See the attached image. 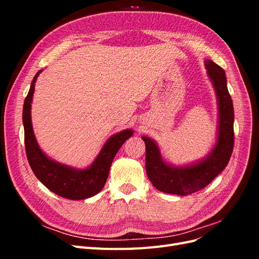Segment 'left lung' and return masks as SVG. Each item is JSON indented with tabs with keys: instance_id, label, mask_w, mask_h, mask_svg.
<instances>
[{
	"instance_id": "obj_1",
	"label": "left lung",
	"mask_w": 259,
	"mask_h": 259,
	"mask_svg": "<svg viewBox=\"0 0 259 259\" xmlns=\"http://www.w3.org/2000/svg\"><path fill=\"white\" fill-rule=\"evenodd\" d=\"M205 66L209 79L216 90L219 106L218 139L208 158L194 165L173 167L164 162L153 140L143 137L146 145V171L156 189L165 193L186 195L206 187L227 166L234 145L233 105L227 89L224 69L211 60Z\"/></svg>"
}]
</instances>
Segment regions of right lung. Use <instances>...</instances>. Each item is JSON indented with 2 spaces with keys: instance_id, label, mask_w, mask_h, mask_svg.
Wrapping results in <instances>:
<instances>
[{
  "instance_id": "right-lung-1",
  "label": "right lung",
  "mask_w": 259,
  "mask_h": 259,
  "mask_svg": "<svg viewBox=\"0 0 259 259\" xmlns=\"http://www.w3.org/2000/svg\"><path fill=\"white\" fill-rule=\"evenodd\" d=\"M40 73L41 71H38L33 77L22 110L26 154L31 169L46 188L62 198L69 200L91 198L104 188L116 152L125 140L132 136L133 131L125 130L109 138L90 168L77 170L52 161L38 148L31 124V101L34 92V83Z\"/></svg>"
}]
</instances>
